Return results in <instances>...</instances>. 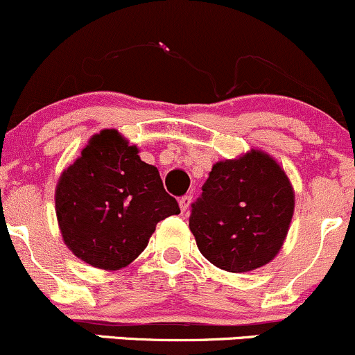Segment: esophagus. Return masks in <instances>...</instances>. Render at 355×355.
Wrapping results in <instances>:
<instances>
[{
	"instance_id": "obj_1",
	"label": "esophagus",
	"mask_w": 355,
	"mask_h": 355,
	"mask_svg": "<svg viewBox=\"0 0 355 355\" xmlns=\"http://www.w3.org/2000/svg\"><path fill=\"white\" fill-rule=\"evenodd\" d=\"M190 204H192V197H190V196L182 197L180 200H178V205H180L182 212H187V210H189V207H190Z\"/></svg>"
}]
</instances>
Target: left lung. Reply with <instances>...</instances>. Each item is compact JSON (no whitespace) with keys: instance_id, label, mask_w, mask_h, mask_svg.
I'll list each match as a JSON object with an SVG mask.
<instances>
[{"instance_id":"left-lung-1","label":"left lung","mask_w":355,"mask_h":355,"mask_svg":"<svg viewBox=\"0 0 355 355\" xmlns=\"http://www.w3.org/2000/svg\"><path fill=\"white\" fill-rule=\"evenodd\" d=\"M295 212V190L283 166L263 150L214 163L189 227L214 266L248 272L271 263Z\"/></svg>"}]
</instances>
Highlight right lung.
Returning <instances> with one entry per match:
<instances>
[{"label":"right lung","mask_w":355,"mask_h":355,"mask_svg":"<svg viewBox=\"0 0 355 355\" xmlns=\"http://www.w3.org/2000/svg\"><path fill=\"white\" fill-rule=\"evenodd\" d=\"M138 153L118 130H103L89 138L57 182L62 239L77 258L99 270L126 268L145 251L158 222L180 214L157 166Z\"/></svg>","instance_id":"add662e5"}]
</instances>
